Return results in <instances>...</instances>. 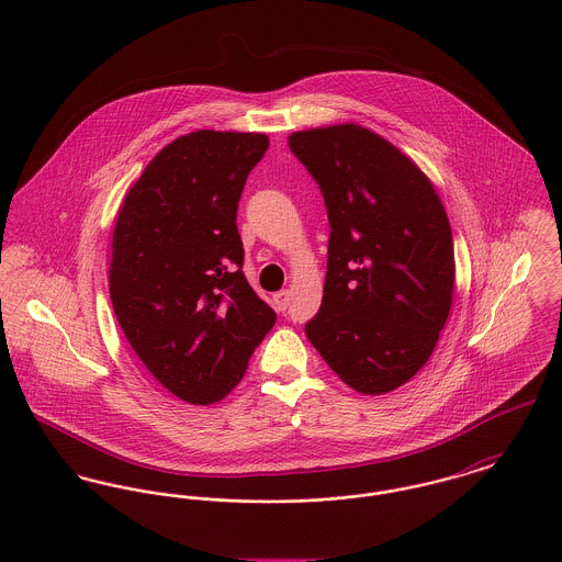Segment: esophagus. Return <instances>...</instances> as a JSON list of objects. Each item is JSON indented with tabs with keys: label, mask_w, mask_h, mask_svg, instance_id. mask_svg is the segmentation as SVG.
Returning a JSON list of instances; mask_svg holds the SVG:
<instances>
[{
	"label": "esophagus",
	"mask_w": 562,
	"mask_h": 562,
	"mask_svg": "<svg viewBox=\"0 0 562 562\" xmlns=\"http://www.w3.org/2000/svg\"><path fill=\"white\" fill-rule=\"evenodd\" d=\"M272 303H274V310L283 314V312L290 307V290H281V292H277V294L272 296Z\"/></svg>",
	"instance_id": "34e87169"
}]
</instances>
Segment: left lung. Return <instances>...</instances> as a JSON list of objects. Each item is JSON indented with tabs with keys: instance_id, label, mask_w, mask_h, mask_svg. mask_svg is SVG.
<instances>
[{
	"instance_id": "1",
	"label": "left lung",
	"mask_w": 562,
	"mask_h": 562,
	"mask_svg": "<svg viewBox=\"0 0 562 562\" xmlns=\"http://www.w3.org/2000/svg\"><path fill=\"white\" fill-rule=\"evenodd\" d=\"M288 145L330 225L321 312L305 333L346 385L392 392L428 361L452 307L446 210L428 177L366 127L296 132Z\"/></svg>"
}]
</instances>
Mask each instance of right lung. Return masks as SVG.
Here are the masks:
<instances>
[{"mask_svg":"<svg viewBox=\"0 0 562 562\" xmlns=\"http://www.w3.org/2000/svg\"><path fill=\"white\" fill-rule=\"evenodd\" d=\"M268 145L263 134L181 136L147 164L116 216V321L158 383L190 404L225 398L277 321L241 272L236 223Z\"/></svg>","mask_w":562,"mask_h":562,"instance_id":"add662e5","label":"right lung"}]
</instances>
